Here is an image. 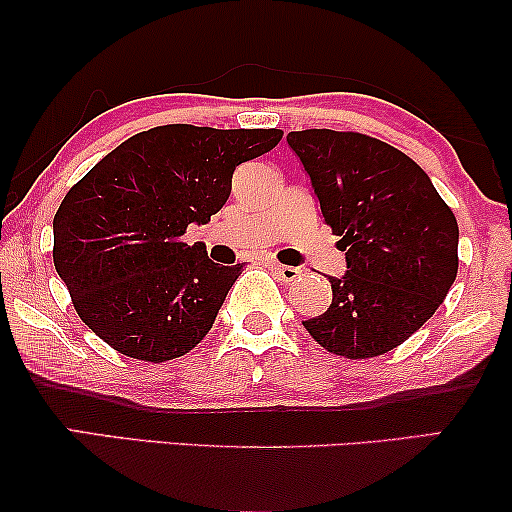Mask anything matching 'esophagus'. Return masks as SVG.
Segmentation results:
<instances>
[{
  "label": "esophagus",
  "instance_id": "esophagus-1",
  "mask_svg": "<svg viewBox=\"0 0 512 512\" xmlns=\"http://www.w3.org/2000/svg\"><path fill=\"white\" fill-rule=\"evenodd\" d=\"M272 270H275V275L282 279V282H296V279L303 275V270L296 268V265H279L277 263Z\"/></svg>",
  "mask_w": 512,
  "mask_h": 512
}]
</instances>
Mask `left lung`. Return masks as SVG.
<instances>
[{
    "mask_svg": "<svg viewBox=\"0 0 512 512\" xmlns=\"http://www.w3.org/2000/svg\"><path fill=\"white\" fill-rule=\"evenodd\" d=\"M286 142L347 263L345 275L328 277V310L303 326L338 356L387 354L433 317L457 279V219L429 174L380 139L303 130Z\"/></svg>",
    "mask_w": 512,
    "mask_h": 512,
    "instance_id": "obj_1",
    "label": "left lung"
}]
</instances>
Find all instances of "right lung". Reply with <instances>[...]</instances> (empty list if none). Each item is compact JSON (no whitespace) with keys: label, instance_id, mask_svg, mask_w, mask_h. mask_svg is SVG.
Wrapping results in <instances>:
<instances>
[{"label":"right lung","instance_id":"right-lung-1","mask_svg":"<svg viewBox=\"0 0 512 512\" xmlns=\"http://www.w3.org/2000/svg\"><path fill=\"white\" fill-rule=\"evenodd\" d=\"M282 130L160 125L125 139L53 219V263L90 331L151 363L205 338L240 277L205 244L181 242L226 205L237 165L275 149Z\"/></svg>","mask_w":512,"mask_h":512}]
</instances>
